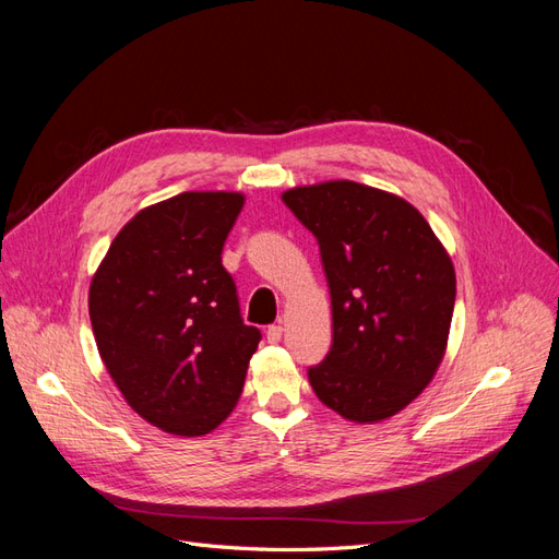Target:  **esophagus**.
Returning <instances> with one entry per match:
<instances>
[{"instance_id":"34e87169","label":"esophagus","mask_w":559,"mask_h":559,"mask_svg":"<svg viewBox=\"0 0 559 559\" xmlns=\"http://www.w3.org/2000/svg\"><path fill=\"white\" fill-rule=\"evenodd\" d=\"M265 335H267V343H280V341H282V326H280V324L267 326Z\"/></svg>"}]
</instances>
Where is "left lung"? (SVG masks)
<instances>
[{"instance_id": "1", "label": "left lung", "mask_w": 559, "mask_h": 559, "mask_svg": "<svg viewBox=\"0 0 559 559\" xmlns=\"http://www.w3.org/2000/svg\"><path fill=\"white\" fill-rule=\"evenodd\" d=\"M319 245L331 292L333 345L308 368L317 399L370 425L425 389L448 345L454 267L411 202L357 181L282 193Z\"/></svg>"}]
</instances>
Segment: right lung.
<instances>
[{
    "instance_id": "obj_1",
    "label": "right lung",
    "mask_w": 559,
    "mask_h": 559,
    "mask_svg": "<svg viewBox=\"0 0 559 559\" xmlns=\"http://www.w3.org/2000/svg\"><path fill=\"white\" fill-rule=\"evenodd\" d=\"M242 205V193L186 191L138 212L91 282L99 357L130 408L167 433L222 425L261 341L222 263Z\"/></svg>"
}]
</instances>
